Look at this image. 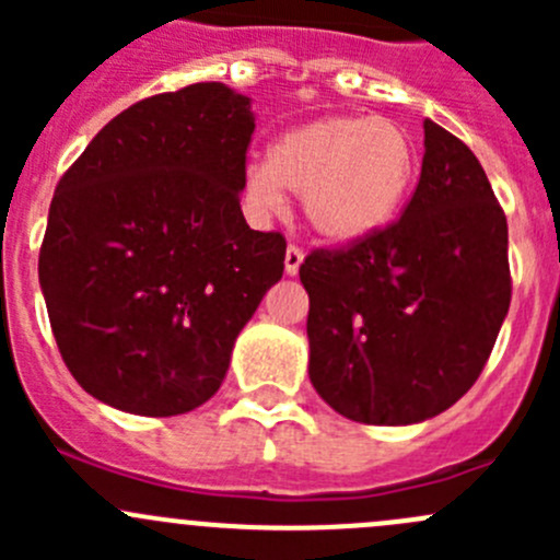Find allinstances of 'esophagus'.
<instances>
[{"instance_id":"obj_1","label":"esophagus","mask_w":560,"mask_h":560,"mask_svg":"<svg viewBox=\"0 0 560 560\" xmlns=\"http://www.w3.org/2000/svg\"><path fill=\"white\" fill-rule=\"evenodd\" d=\"M303 257H306V254H303V248H298V246H287V254H284V273L287 276H298V270H301V265H303Z\"/></svg>"}]
</instances>
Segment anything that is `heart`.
I'll return each mask as SVG.
<instances>
[{"label": "heart", "mask_w": 560, "mask_h": 560, "mask_svg": "<svg viewBox=\"0 0 560 560\" xmlns=\"http://www.w3.org/2000/svg\"><path fill=\"white\" fill-rule=\"evenodd\" d=\"M420 175V151L393 118L332 113L284 129L265 162L244 173V197L257 213L301 195L303 219L327 244L374 238L398 219Z\"/></svg>", "instance_id": "heart-1"}]
</instances>
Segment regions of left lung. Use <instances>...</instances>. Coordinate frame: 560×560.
<instances>
[{"label":"left lung","instance_id":"obj_1","mask_svg":"<svg viewBox=\"0 0 560 560\" xmlns=\"http://www.w3.org/2000/svg\"><path fill=\"white\" fill-rule=\"evenodd\" d=\"M506 217L466 143L425 118L420 184L404 217L301 265L308 376L365 425L442 415L482 374L510 312Z\"/></svg>","mask_w":560,"mask_h":560}]
</instances>
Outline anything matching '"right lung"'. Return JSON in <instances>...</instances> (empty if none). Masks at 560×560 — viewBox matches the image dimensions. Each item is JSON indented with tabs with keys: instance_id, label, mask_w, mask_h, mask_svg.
I'll use <instances>...</instances> for the list:
<instances>
[{
	"instance_id": "right-lung-1",
	"label": "right lung",
	"mask_w": 560,
	"mask_h": 560,
	"mask_svg": "<svg viewBox=\"0 0 560 560\" xmlns=\"http://www.w3.org/2000/svg\"><path fill=\"white\" fill-rule=\"evenodd\" d=\"M252 132L246 94L195 83L118 113L56 186L39 287L67 369L113 409L206 404L284 273V238L241 211Z\"/></svg>"
}]
</instances>
